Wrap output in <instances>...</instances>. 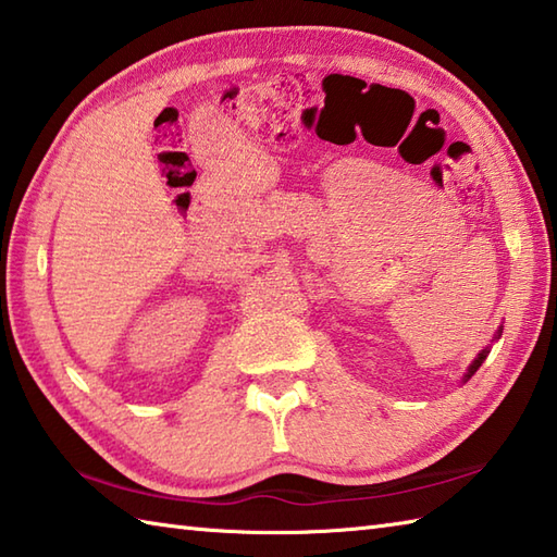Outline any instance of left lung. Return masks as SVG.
I'll return each mask as SVG.
<instances>
[{
    "instance_id": "8db88e82",
    "label": "left lung",
    "mask_w": 557,
    "mask_h": 557,
    "mask_svg": "<svg viewBox=\"0 0 557 557\" xmlns=\"http://www.w3.org/2000/svg\"><path fill=\"white\" fill-rule=\"evenodd\" d=\"M499 335H503V329H499V331H497V337H499ZM487 352H490V350H483L481 355H478V357L473 359V364H471V367H468V372H466L463 381H468V379H471V376H473V374L478 372V367H481V364L485 362V357H487Z\"/></svg>"
}]
</instances>
